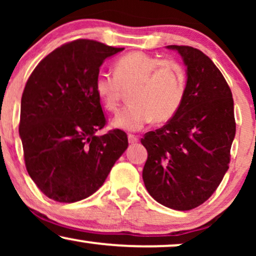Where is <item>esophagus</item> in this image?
Listing matches in <instances>:
<instances>
[{"label": "esophagus", "mask_w": 256, "mask_h": 256, "mask_svg": "<svg viewBox=\"0 0 256 256\" xmlns=\"http://www.w3.org/2000/svg\"><path fill=\"white\" fill-rule=\"evenodd\" d=\"M128 143L130 144H136V143L140 140V138H138L137 136H134V134H128Z\"/></svg>", "instance_id": "esophagus-1"}]
</instances>
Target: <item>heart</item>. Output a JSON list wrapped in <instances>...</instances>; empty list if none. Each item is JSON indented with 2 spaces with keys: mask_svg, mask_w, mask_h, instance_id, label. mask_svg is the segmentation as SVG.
<instances>
[{
  "mask_svg": "<svg viewBox=\"0 0 256 256\" xmlns=\"http://www.w3.org/2000/svg\"><path fill=\"white\" fill-rule=\"evenodd\" d=\"M114 76L98 73L94 89L108 112L118 108L122 92L128 101L112 119L114 128L136 132L149 122L165 124L178 113L185 96V72L173 61H161L143 52H131L113 64Z\"/></svg>",
  "mask_w": 256,
  "mask_h": 256,
  "instance_id": "b5f03b06",
  "label": "heart"
}]
</instances>
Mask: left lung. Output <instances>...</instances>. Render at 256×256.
Returning a JSON list of instances; mask_svg holds the SVG:
<instances>
[{
    "instance_id": "8db88e82",
    "label": "left lung",
    "mask_w": 256,
    "mask_h": 256,
    "mask_svg": "<svg viewBox=\"0 0 256 256\" xmlns=\"http://www.w3.org/2000/svg\"><path fill=\"white\" fill-rule=\"evenodd\" d=\"M186 66L185 96L165 126L144 134L143 182L158 204L189 210L212 196L230 164L236 134L234 100L218 67L198 49L167 46Z\"/></svg>"
}]
</instances>
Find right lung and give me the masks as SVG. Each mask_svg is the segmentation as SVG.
<instances>
[{"label": "right lung", "instance_id": "1", "mask_svg": "<svg viewBox=\"0 0 256 256\" xmlns=\"http://www.w3.org/2000/svg\"><path fill=\"white\" fill-rule=\"evenodd\" d=\"M122 50L73 40L46 55L25 85L19 134L26 170L54 201L72 204L98 192L128 149L124 131L96 134L106 118L94 89L104 61Z\"/></svg>", "mask_w": 256, "mask_h": 256}]
</instances>
